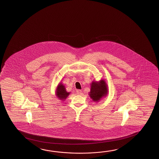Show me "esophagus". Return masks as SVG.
Instances as JSON below:
<instances>
[{"instance_id": "34e87169", "label": "esophagus", "mask_w": 159, "mask_h": 159, "mask_svg": "<svg viewBox=\"0 0 159 159\" xmlns=\"http://www.w3.org/2000/svg\"><path fill=\"white\" fill-rule=\"evenodd\" d=\"M76 93H77V94H81V93H82V91H81V90H76Z\"/></svg>"}]
</instances>
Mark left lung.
I'll return each instance as SVG.
<instances>
[{
  "instance_id": "left-lung-1",
  "label": "left lung",
  "mask_w": 159,
  "mask_h": 159,
  "mask_svg": "<svg viewBox=\"0 0 159 159\" xmlns=\"http://www.w3.org/2000/svg\"><path fill=\"white\" fill-rule=\"evenodd\" d=\"M107 85L104 80H101V81L98 82H92L89 95L93 101H99L101 99V98L105 97L107 95Z\"/></svg>"
}]
</instances>
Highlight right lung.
I'll list each match as a JSON object with an SVG mask.
<instances>
[{
    "label": "right lung",
    "instance_id": "obj_1",
    "mask_svg": "<svg viewBox=\"0 0 159 159\" xmlns=\"http://www.w3.org/2000/svg\"><path fill=\"white\" fill-rule=\"evenodd\" d=\"M70 93H68L66 91V89L65 88V86L62 84L60 83L58 85L56 91V95L57 97L61 101H64L67 98L68 95Z\"/></svg>",
    "mask_w": 159,
    "mask_h": 159
}]
</instances>
